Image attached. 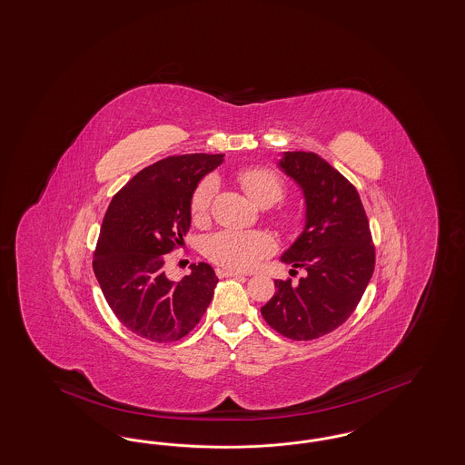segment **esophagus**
<instances>
[{"mask_svg": "<svg viewBox=\"0 0 465 465\" xmlns=\"http://www.w3.org/2000/svg\"><path fill=\"white\" fill-rule=\"evenodd\" d=\"M216 274L220 278H228V276H243V272H235V270H230V268H218Z\"/></svg>", "mask_w": 465, "mask_h": 465, "instance_id": "1", "label": "esophagus"}]
</instances>
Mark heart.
Instances as JSON below:
<instances>
[{"label":"heart","mask_w":465,"mask_h":465,"mask_svg":"<svg viewBox=\"0 0 465 465\" xmlns=\"http://www.w3.org/2000/svg\"><path fill=\"white\" fill-rule=\"evenodd\" d=\"M242 189L261 208H270L282 201L285 189L278 176L264 168H243L237 173ZM216 193V180L204 178L193 195V218H203L208 213L211 199ZM276 243L266 232H242V230H222L209 237L206 254L214 262L235 270H249L270 256Z\"/></svg>","instance_id":"heart-1"}]
</instances>
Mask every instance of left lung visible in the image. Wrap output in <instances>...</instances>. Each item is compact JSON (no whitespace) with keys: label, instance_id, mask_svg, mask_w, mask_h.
<instances>
[{"label":"left lung","instance_id":"1","mask_svg":"<svg viewBox=\"0 0 465 465\" xmlns=\"http://www.w3.org/2000/svg\"><path fill=\"white\" fill-rule=\"evenodd\" d=\"M276 166L304 197V226L280 261L299 283L274 280V295L261 307L266 322L292 340L333 331L353 312L374 272L368 216L352 183L314 153H283Z\"/></svg>","mask_w":465,"mask_h":465}]
</instances>
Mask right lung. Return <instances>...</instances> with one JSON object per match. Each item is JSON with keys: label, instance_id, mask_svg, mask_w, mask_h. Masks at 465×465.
Masks as SVG:
<instances>
[{"label": "right lung", "instance_id": "right-lung-1", "mask_svg": "<svg viewBox=\"0 0 465 465\" xmlns=\"http://www.w3.org/2000/svg\"><path fill=\"white\" fill-rule=\"evenodd\" d=\"M223 154L170 156L144 168L113 197L93 268L114 316L139 337L176 341L201 321L218 276L206 264L173 282L164 256L183 242L193 222V195Z\"/></svg>", "mask_w": 465, "mask_h": 465}]
</instances>
